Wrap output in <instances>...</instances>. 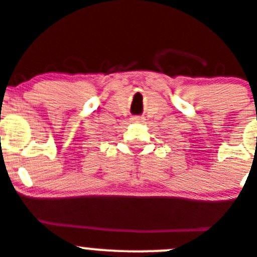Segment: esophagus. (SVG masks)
<instances>
[{
  "label": "esophagus",
  "mask_w": 257,
  "mask_h": 257,
  "mask_svg": "<svg viewBox=\"0 0 257 257\" xmlns=\"http://www.w3.org/2000/svg\"><path fill=\"white\" fill-rule=\"evenodd\" d=\"M132 120H133V121H136V123H141V121H143V117H141V116H134Z\"/></svg>",
  "instance_id": "obj_1"
}]
</instances>
